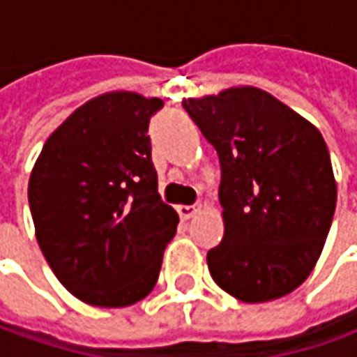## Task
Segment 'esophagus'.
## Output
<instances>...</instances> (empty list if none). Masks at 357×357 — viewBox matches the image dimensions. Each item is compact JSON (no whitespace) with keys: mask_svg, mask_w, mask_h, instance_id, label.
I'll return each instance as SVG.
<instances>
[{"mask_svg":"<svg viewBox=\"0 0 357 357\" xmlns=\"http://www.w3.org/2000/svg\"><path fill=\"white\" fill-rule=\"evenodd\" d=\"M178 213L181 219H191V217L199 213V207H195V205H179Z\"/></svg>","mask_w":357,"mask_h":357,"instance_id":"1","label":"esophagus"}]
</instances>
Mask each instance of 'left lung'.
Listing matches in <instances>:
<instances>
[{
    "label": "left lung",
    "mask_w": 357,
    "mask_h": 357,
    "mask_svg": "<svg viewBox=\"0 0 357 357\" xmlns=\"http://www.w3.org/2000/svg\"><path fill=\"white\" fill-rule=\"evenodd\" d=\"M181 105L221 164L225 233L207 252L213 280L249 304L298 289L324 249L338 195L320 130L255 86Z\"/></svg>",
    "instance_id": "8db88e82"
}]
</instances>
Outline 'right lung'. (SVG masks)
<instances>
[{
	"label": "right lung",
	"mask_w": 357,
	"mask_h": 357,
	"mask_svg": "<svg viewBox=\"0 0 357 357\" xmlns=\"http://www.w3.org/2000/svg\"><path fill=\"white\" fill-rule=\"evenodd\" d=\"M164 106L138 93H106L47 138L29 178L37 243L79 301L122 308L148 296L179 217L158 193L148 136Z\"/></svg>",
	"instance_id": "right-lung-1"
}]
</instances>
